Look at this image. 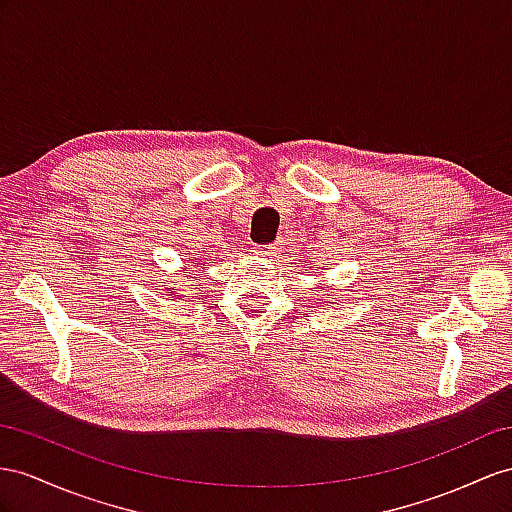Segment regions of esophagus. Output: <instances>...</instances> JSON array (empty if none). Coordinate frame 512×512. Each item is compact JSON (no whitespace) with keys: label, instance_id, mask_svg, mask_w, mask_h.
<instances>
[{"label":"esophagus","instance_id":"1","mask_svg":"<svg viewBox=\"0 0 512 512\" xmlns=\"http://www.w3.org/2000/svg\"><path fill=\"white\" fill-rule=\"evenodd\" d=\"M253 253L257 257H272V255H277V246H274V244H255Z\"/></svg>","mask_w":512,"mask_h":512}]
</instances>
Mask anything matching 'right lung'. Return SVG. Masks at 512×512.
<instances>
[{"label": "right lung", "instance_id": "obj_1", "mask_svg": "<svg viewBox=\"0 0 512 512\" xmlns=\"http://www.w3.org/2000/svg\"><path fill=\"white\" fill-rule=\"evenodd\" d=\"M168 296H170V298H175V294H173V287H168Z\"/></svg>", "mask_w": 512, "mask_h": 512}]
</instances>
